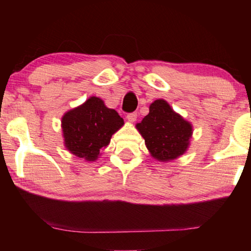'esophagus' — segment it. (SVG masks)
<instances>
[{
	"instance_id": "34e87169",
	"label": "esophagus",
	"mask_w": 251,
	"mask_h": 251,
	"mask_svg": "<svg viewBox=\"0 0 251 251\" xmlns=\"http://www.w3.org/2000/svg\"><path fill=\"white\" fill-rule=\"evenodd\" d=\"M126 120L130 122H135L137 120V113L136 112L128 113V114H126Z\"/></svg>"
}]
</instances>
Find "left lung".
<instances>
[{
	"instance_id": "8db88e82",
	"label": "left lung",
	"mask_w": 251,
	"mask_h": 251,
	"mask_svg": "<svg viewBox=\"0 0 251 251\" xmlns=\"http://www.w3.org/2000/svg\"><path fill=\"white\" fill-rule=\"evenodd\" d=\"M137 129L152 156L160 161L174 160L184 154L192 136V126L163 99L151 104L150 113Z\"/></svg>"
}]
</instances>
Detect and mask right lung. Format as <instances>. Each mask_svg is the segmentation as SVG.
<instances>
[{
    "label": "right lung",
    "mask_w": 251,
    "mask_h": 251,
    "mask_svg": "<svg viewBox=\"0 0 251 251\" xmlns=\"http://www.w3.org/2000/svg\"><path fill=\"white\" fill-rule=\"evenodd\" d=\"M123 123L115 109L106 107L101 99L90 97L83 105L63 116L65 145L74 155L95 161L100 149L108 145L112 135Z\"/></svg>",
    "instance_id": "1"
}]
</instances>
